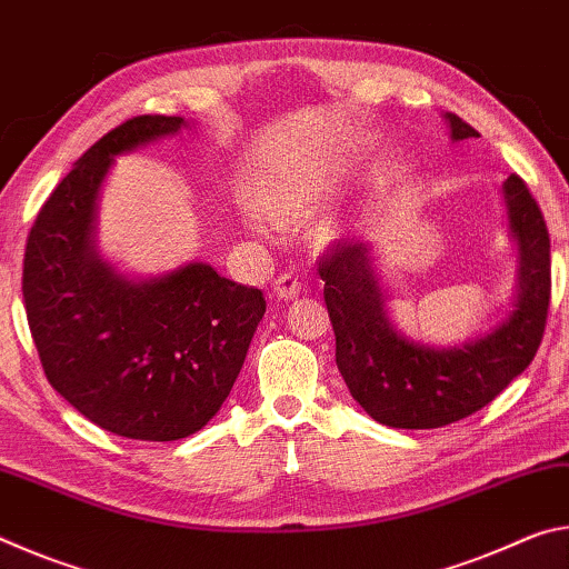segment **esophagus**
I'll use <instances>...</instances> for the list:
<instances>
[{
  "instance_id": "34e87169",
  "label": "esophagus",
  "mask_w": 569,
  "mask_h": 569,
  "mask_svg": "<svg viewBox=\"0 0 569 569\" xmlns=\"http://www.w3.org/2000/svg\"><path fill=\"white\" fill-rule=\"evenodd\" d=\"M298 293H301V283L293 273H281L273 281V296L278 301H293Z\"/></svg>"
}]
</instances>
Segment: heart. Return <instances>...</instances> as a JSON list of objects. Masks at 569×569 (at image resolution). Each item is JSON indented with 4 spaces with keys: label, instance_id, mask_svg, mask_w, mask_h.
Listing matches in <instances>:
<instances>
[{
    "label": "heart",
    "instance_id": "b5f03b06",
    "mask_svg": "<svg viewBox=\"0 0 569 569\" xmlns=\"http://www.w3.org/2000/svg\"><path fill=\"white\" fill-rule=\"evenodd\" d=\"M326 196H329V182L319 172H288L261 188L258 207L262 210H248V223L261 233L268 228V218L276 223H301L321 206Z\"/></svg>",
    "mask_w": 569,
    "mask_h": 569
}]
</instances>
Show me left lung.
I'll return each mask as SVG.
<instances>
[{
  "label": "left lung",
  "instance_id": "left-lung-1",
  "mask_svg": "<svg viewBox=\"0 0 569 569\" xmlns=\"http://www.w3.org/2000/svg\"><path fill=\"white\" fill-rule=\"evenodd\" d=\"M451 140L479 138L455 112L445 114ZM519 253L512 311L489 333L449 349L409 341L393 329L373 266L371 243L343 240L321 256L323 301L336 336V366L351 397L393 429H439L487 407L529 363L542 343L550 308V233L519 176L502 186Z\"/></svg>",
  "mask_w": 569,
  "mask_h": 569
}]
</instances>
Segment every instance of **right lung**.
<instances>
[{
	"mask_svg": "<svg viewBox=\"0 0 569 569\" xmlns=\"http://www.w3.org/2000/svg\"><path fill=\"white\" fill-rule=\"evenodd\" d=\"M140 114L74 162L34 218L22 296L47 381L104 431L140 441L196 435L223 407L266 313L258 288L208 263L128 278L94 248V216L114 156L186 128Z\"/></svg>",
	"mask_w": 569,
	"mask_h": 569,
	"instance_id": "add662e5",
	"label": "right lung"
}]
</instances>
